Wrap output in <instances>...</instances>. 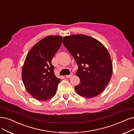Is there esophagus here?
Returning a JSON list of instances; mask_svg holds the SVG:
<instances>
[{
	"label": "esophagus",
	"mask_w": 134,
	"mask_h": 134,
	"mask_svg": "<svg viewBox=\"0 0 134 134\" xmlns=\"http://www.w3.org/2000/svg\"><path fill=\"white\" fill-rule=\"evenodd\" d=\"M72 75H73V74L71 73L70 75H66L65 76H66V78H70V77H71L72 76Z\"/></svg>",
	"instance_id": "1"
}]
</instances>
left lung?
<instances>
[{"label":"left lung","mask_w":134,"mask_h":134,"mask_svg":"<svg viewBox=\"0 0 134 134\" xmlns=\"http://www.w3.org/2000/svg\"><path fill=\"white\" fill-rule=\"evenodd\" d=\"M63 43L75 60L80 80L75 87L76 92L92 98L102 92L110 81L113 63L105 46L93 37L85 35L65 36Z\"/></svg>","instance_id":"1"}]
</instances>
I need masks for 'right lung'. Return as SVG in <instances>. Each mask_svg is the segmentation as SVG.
Instances as JSON below:
<instances>
[{"label": "right lung", "mask_w": 134, "mask_h": 134, "mask_svg": "<svg viewBox=\"0 0 134 134\" xmlns=\"http://www.w3.org/2000/svg\"><path fill=\"white\" fill-rule=\"evenodd\" d=\"M62 37L48 36L40 40L31 49L24 62L22 79L30 95L44 101L54 96L61 79L54 72L52 60L59 49Z\"/></svg>", "instance_id": "add662e5"}]
</instances>
